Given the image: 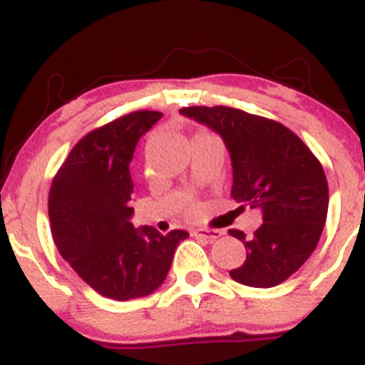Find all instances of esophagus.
<instances>
[{
  "mask_svg": "<svg viewBox=\"0 0 365 365\" xmlns=\"http://www.w3.org/2000/svg\"><path fill=\"white\" fill-rule=\"evenodd\" d=\"M194 235H196V237L205 238V240H208V242H215V240H219L220 237H222V231L205 230V227H200V230H194Z\"/></svg>",
  "mask_w": 365,
  "mask_h": 365,
  "instance_id": "34e87169",
  "label": "esophagus"
}]
</instances>
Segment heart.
<instances>
[{"instance_id":"b5f03b06","label":"heart","mask_w":365,"mask_h":365,"mask_svg":"<svg viewBox=\"0 0 365 365\" xmlns=\"http://www.w3.org/2000/svg\"><path fill=\"white\" fill-rule=\"evenodd\" d=\"M185 210H187V213H189V215H196V213H197L196 205H192V203H187Z\"/></svg>"}]
</instances>
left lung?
Segmentation results:
<instances>
[{
	"label": "left lung",
	"mask_w": 365,
	"mask_h": 365,
	"mask_svg": "<svg viewBox=\"0 0 365 365\" xmlns=\"http://www.w3.org/2000/svg\"><path fill=\"white\" fill-rule=\"evenodd\" d=\"M180 113L224 139L233 165L231 196L263 213L251 238L230 230L247 251L244 264L230 272L231 279L252 288L284 282L307 261L325 226L329 183L319 160L279 121L227 106H194Z\"/></svg>",
	"instance_id": "8db88e82"
}]
</instances>
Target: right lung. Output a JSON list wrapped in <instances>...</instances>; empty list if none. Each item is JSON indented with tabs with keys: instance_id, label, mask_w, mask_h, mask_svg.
Here are the masks:
<instances>
[{
	"instance_id": "obj_1",
	"label": "right lung",
	"mask_w": 365,
	"mask_h": 365,
	"mask_svg": "<svg viewBox=\"0 0 365 365\" xmlns=\"http://www.w3.org/2000/svg\"><path fill=\"white\" fill-rule=\"evenodd\" d=\"M162 118L134 111L88 132L58 169L49 190L51 233L58 251L102 297L132 300L164 282L189 233L134 227L130 164L139 138Z\"/></svg>"
}]
</instances>
